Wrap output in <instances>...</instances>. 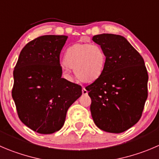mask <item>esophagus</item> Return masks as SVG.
Masks as SVG:
<instances>
[{
	"label": "esophagus",
	"mask_w": 159,
	"mask_h": 159,
	"mask_svg": "<svg viewBox=\"0 0 159 159\" xmlns=\"http://www.w3.org/2000/svg\"><path fill=\"white\" fill-rule=\"evenodd\" d=\"M82 93H83V94H84V95H87V93H88V91H87V90H86L85 87H83V89H82Z\"/></svg>",
	"instance_id": "34e87169"
}]
</instances>
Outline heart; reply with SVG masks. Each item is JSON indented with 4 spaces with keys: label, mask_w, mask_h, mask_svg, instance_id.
Here are the masks:
<instances>
[{
    "label": "heart",
    "mask_w": 159,
    "mask_h": 159,
    "mask_svg": "<svg viewBox=\"0 0 159 159\" xmlns=\"http://www.w3.org/2000/svg\"><path fill=\"white\" fill-rule=\"evenodd\" d=\"M106 56L99 45L79 42L69 47L65 55V72L69 75L74 69L77 78L91 83L99 78L105 66Z\"/></svg>",
    "instance_id": "heart-1"
}]
</instances>
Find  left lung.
Segmentation results:
<instances>
[{"label": "left lung", "instance_id": "8db88e82", "mask_svg": "<svg viewBox=\"0 0 159 159\" xmlns=\"http://www.w3.org/2000/svg\"><path fill=\"white\" fill-rule=\"evenodd\" d=\"M92 40L106 56L101 75L86 87L92 118L99 129L120 134L141 117L148 98V71L142 56L125 37L103 33Z\"/></svg>", "mask_w": 159, "mask_h": 159}]
</instances>
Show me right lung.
<instances>
[{"label": "right lung", "mask_w": 159, "mask_h": 159, "mask_svg": "<svg viewBox=\"0 0 159 159\" xmlns=\"http://www.w3.org/2000/svg\"><path fill=\"white\" fill-rule=\"evenodd\" d=\"M67 36L45 35L21 51L13 72L12 98L20 120L32 130L51 134L61 129L82 87L61 78L60 53Z\"/></svg>", "instance_id": "1"}]
</instances>
